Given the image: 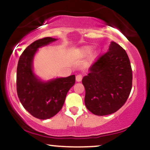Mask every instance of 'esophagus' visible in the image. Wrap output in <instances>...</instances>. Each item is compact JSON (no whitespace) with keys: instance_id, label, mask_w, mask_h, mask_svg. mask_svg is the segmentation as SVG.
Masks as SVG:
<instances>
[{"instance_id":"1","label":"esophagus","mask_w":150,"mask_h":150,"mask_svg":"<svg viewBox=\"0 0 150 150\" xmlns=\"http://www.w3.org/2000/svg\"><path fill=\"white\" fill-rule=\"evenodd\" d=\"M82 79V76L81 75H77L76 76V81L77 82H80Z\"/></svg>"}]
</instances>
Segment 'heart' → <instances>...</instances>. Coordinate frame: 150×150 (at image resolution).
Masks as SVG:
<instances>
[{
	"mask_svg": "<svg viewBox=\"0 0 150 150\" xmlns=\"http://www.w3.org/2000/svg\"><path fill=\"white\" fill-rule=\"evenodd\" d=\"M93 50H94V47L92 46H83L74 51L73 56L76 59H80V58H85L87 56H89L92 53ZM96 56H97V53H92L90 56V58L89 59L91 61H92V60H94L96 58Z\"/></svg>",
	"mask_w": 150,
	"mask_h": 150,
	"instance_id": "1",
	"label": "heart"
}]
</instances>
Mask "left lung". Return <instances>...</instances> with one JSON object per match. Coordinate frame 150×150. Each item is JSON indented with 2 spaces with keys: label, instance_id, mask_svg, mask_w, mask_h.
<instances>
[{
  "label": "left lung",
  "instance_id": "1",
  "mask_svg": "<svg viewBox=\"0 0 150 150\" xmlns=\"http://www.w3.org/2000/svg\"><path fill=\"white\" fill-rule=\"evenodd\" d=\"M132 80L128 55L121 46L111 42L107 52L89 68V73L82 78L86 107L97 116L115 113L128 99Z\"/></svg>",
  "mask_w": 150,
  "mask_h": 150
}]
</instances>
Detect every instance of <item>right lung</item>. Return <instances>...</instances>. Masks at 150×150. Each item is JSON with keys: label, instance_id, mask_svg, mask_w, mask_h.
<instances>
[{"label": "right lung", "instance_id": "obj_1", "mask_svg": "<svg viewBox=\"0 0 150 150\" xmlns=\"http://www.w3.org/2000/svg\"><path fill=\"white\" fill-rule=\"evenodd\" d=\"M57 39L46 37L26 48L17 68V92L24 108L35 118L46 120L54 116L63 107L67 93L75 85V75L42 80L34 73L33 61L39 49Z\"/></svg>", "mask_w": 150, "mask_h": 150}]
</instances>
